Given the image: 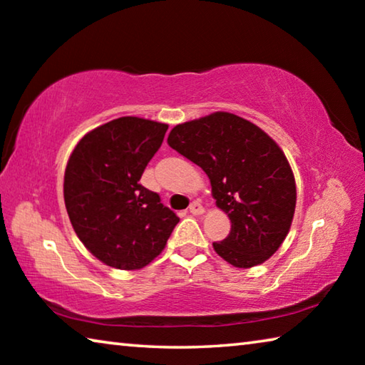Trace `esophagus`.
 Returning a JSON list of instances; mask_svg holds the SVG:
<instances>
[{
    "mask_svg": "<svg viewBox=\"0 0 365 365\" xmlns=\"http://www.w3.org/2000/svg\"><path fill=\"white\" fill-rule=\"evenodd\" d=\"M188 211H190V214H193V215H201L202 212H205V207L201 206V202L193 201V202H191V205H190Z\"/></svg>",
    "mask_w": 365,
    "mask_h": 365,
    "instance_id": "34e87169",
    "label": "esophagus"
}]
</instances>
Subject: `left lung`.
Returning a JSON list of instances; mask_svg holds the SVG:
<instances>
[{"mask_svg": "<svg viewBox=\"0 0 365 365\" xmlns=\"http://www.w3.org/2000/svg\"><path fill=\"white\" fill-rule=\"evenodd\" d=\"M168 143L206 172L230 233L212 243L240 269L255 267L280 248L292 225L296 187L279 145L255 123L214 113L172 128Z\"/></svg>", "mask_w": 365, "mask_h": 365, "instance_id": "left-lung-1", "label": "left lung"}]
</instances>
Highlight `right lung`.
Returning <instances> with one entry per match:
<instances>
[{"instance_id":"add662e5","label":"right lung","mask_w":365,"mask_h":365,"mask_svg":"<svg viewBox=\"0 0 365 365\" xmlns=\"http://www.w3.org/2000/svg\"><path fill=\"white\" fill-rule=\"evenodd\" d=\"M168 128L120 117L86 133L67 163L64 201L71 224L85 248L110 267H145L178 224L159 195L140 183Z\"/></svg>"}]
</instances>
